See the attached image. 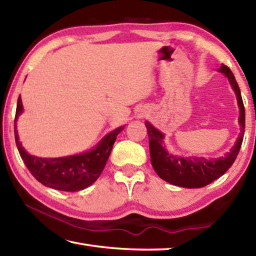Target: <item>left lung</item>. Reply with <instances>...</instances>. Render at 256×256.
<instances>
[{"label": "left lung", "mask_w": 256, "mask_h": 256, "mask_svg": "<svg viewBox=\"0 0 256 256\" xmlns=\"http://www.w3.org/2000/svg\"><path fill=\"white\" fill-rule=\"evenodd\" d=\"M219 71L228 78L237 96L238 106L240 110V123L242 130L240 138H237L236 144L232 146V149L224 154V157L214 159L175 157V156L168 154L167 150L164 149L162 141L164 134L156 130L149 122H146V131H148L149 136L151 164H152L154 170L160 178L172 185L188 188H203V186L212 183L220 176H222L232 167V164L237 158L238 152H240L245 132L244 104H242L240 86H238L230 68L224 64H222Z\"/></svg>", "instance_id": "8db88e82"}]
</instances>
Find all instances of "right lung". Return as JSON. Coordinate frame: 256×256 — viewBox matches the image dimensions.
<instances>
[{
    "instance_id": "obj_1",
    "label": "right lung",
    "mask_w": 256,
    "mask_h": 256,
    "mask_svg": "<svg viewBox=\"0 0 256 256\" xmlns=\"http://www.w3.org/2000/svg\"><path fill=\"white\" fill-rule=\"evenodd\" d=\"M22 102L19 96L14 123L18 116L22 112ZM124 126L125 125L107 134L100 144L89 152L63 158H38L26 152L19 141L16 125H14V138L21 158L34 178L52 188L66 190V192H76L88 188L100 176L110 154L116 136Z\"/></svg>"
}]
</instances>
